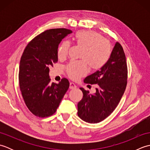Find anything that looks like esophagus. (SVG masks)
<instances>
[{
	"mask_svg": "<svg viewBox=\"0 0 150 150\" xmlns=\"http://www.w3.org/2000/svg\"><path fill=\"white\" fill-rule=\"evenodd\" d=\"M77 88V86H76V85L73 83V82H70L69 84V88L70 89H75Z\"/></svg>",
	"mask_w": 150,
	"mask_h": 150,
	"instance_id": "1",
	"label": "esophagus"
}]
</instances>
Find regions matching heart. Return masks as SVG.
I'll return each mask as SVG.
<instances>
[{
    "mask_svg": "<svg viewBox=\"0 0 150 150\" xmlns=\"http://www.w3.org/2000/svg\"><path fill=\"white\" fill-rule=\"evenodd\" d=\"M74 41L83 47L80 60H71L66 66L67 74L73 80H78L88 73L89 66L93 70L103 68L109 61L111 55V45L109 40L93 31H79L75 35ZM70 42L63 40L57 50L60 59H65L69 52Z\"/></svg>",
    "mask_w": 150,
    "mask_h": 150,
    "instance_id": "heart-1",
    "label": "heart"
}]
</instances>
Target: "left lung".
<instances>
[{"instance_id": "left-lung-1", "label": "left lung", "mask_w": 150, "mask_h": 150, "mask_svg": "<svg viewBox=\"0 0 150 150\" xmlns=\"http://www.w3.org/2000/svg\"><path fill=\"white\" fill-rule=\"evenodd\" d=\"M128 67L122 46L116 42L106 65L88 76L86 84H98L94 95L81 88L83 97L78 103V116L88 123L104 120L115 109L126 90Z\"/></svg>"}]
</instances>
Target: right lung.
I'll return each mask as SVG.
<instances>
[{"label":"right lung","mask_w":150,"mask_h":150,"mask_svg":"<svg viewBox=\"0 0 150 150\" xmlns=\"http://www.w3.org/2000/svg\"><path fill=\"white\" fill-rule=\"evenodd\" d=\"M71 30L55 28L46 30L31 40L21 59L18 82L27 108L34 115L44 118L55 113L69 86L63 78L59 84L51 83L50 67L58 61L57 50Z\"/></svg>","instance_id":"add662e5"}]
</instances>
